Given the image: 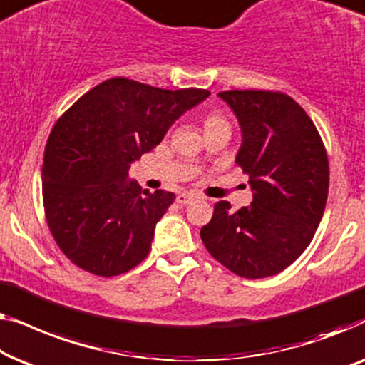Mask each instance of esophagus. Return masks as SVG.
<instances>
[{
	"label": "esophagus",
	"instance_id": "34e87169",
	"mask_svg": "<svg viewBox=\"0 0 365 365\" xmlns=\"http://www.w3.org/2000/svg\"><path fill=\"white\" fill-rule=\"evenodd\" d=\"M195 198H197V197H195L193 193H180V195H178V197H177V203L188 205V203H192Z\"/></svg>",
	"mask_w": 365,
	"mask_h": 365
}]
</instances>
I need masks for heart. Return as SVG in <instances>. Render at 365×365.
I'll return each mask as SVG.
<instances>
[{
	"label": "heart",
	"instance_id": "heart-1",
	"mask_svg": "<svg viewBox=\"0 0 365 365\" xmlns=\"http://www.w3.org/2000/svg\"><path fill=\"white\" fill-rule=\"evenodd\" d=\"M217 124H228L227 120L223 119L220 114H212L207 117V120H205V127H210V125H217Z\"/></svg>",
	"mask_w": 365,
	"mask_h": 365
}]
</instances>
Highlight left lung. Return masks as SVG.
I'll return each instance as SVG.
<instances>
[{
    "mask_svg": "<svg viewBox=\"0 0 365 365\" xmlns=\"http://www.w3.org/2000/svg\"><path fill=\"white\" fill-rule=\"evenodd\" d=\"M218 96L238 117L243 142L236 163L250 177L253 202L238 212L225 200L215 203L200 236L232 273L268 278L294 263L319 227L329 190L327 153L309 115L283 92Z\"/></svg>",
    "mask_w": 365,
    "mask_h": 365,
    "instance_id": "1",
    "label": "left lung"
}]
</instances>
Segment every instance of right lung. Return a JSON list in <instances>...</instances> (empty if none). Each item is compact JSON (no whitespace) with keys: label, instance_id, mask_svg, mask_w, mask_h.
<instances>
[{"label":"right lung","instance_id":"add662e5","mask_svg":"<svg viewBox=\"0 0 365 365\" xmlns=\"http://www.w3.org/2000/svg\"><path fill=\"white\" fill-rule=\"evenodd\" d=\"M207 89H158L114 78L101 82L59 117L46 143L43 203L61 251L102 278L147 258L155 225L175 200L129 180L130 163L150 152Z\"/></svg>","mask_w":365,"mask_h":365}]
</instances>
